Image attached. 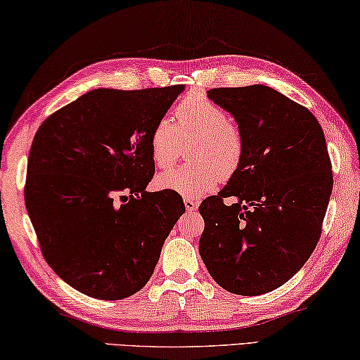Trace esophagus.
Here are the masks:
<instances>
[{
	"mask_svg": "<svg viewBox=\"0 0 360 360\" xmlns=\"http://www.w3.org/2000/svg\"><path fill=\"white\" fill-rule=\"evenodd\" d=\"M184 205L187 211H195L198 207V202L195 198H184Z\"/></svg>",
	"mask_w": 360,
	"mask_h": 360,
	"instance_id": "obj_1",
	"label": "esophagus"
}]
</instances>
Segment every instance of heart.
Wrapping results in <instances>:
<instances>
[{"label":"heart","instance_id":"obj_1","mask_svg":"<svg viewBox=\"0 0 360 360\" xmlns=\"http://www.w3.org/2000/svg\"><path fill=\"white\" fill-rule=\"evenodd\" d=\"M187 142L191 163L171 168L157 178L160 189L187 198L211 192L219 179L229 181L240 169L247 152L240 124L218 102L198 93L182 98L173 118L162 117L153 124L149 138L152 162L158 168L171 167Z\"/></svg>","mask_w":360,"mask_h":360}]
</instances>
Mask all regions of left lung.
I'll return each instance as SVG.
<instances>
[{
    "label": "left lung",
    "mask_w": 360,
    "mask_h": 360,
    "mask_svg": "<svg viewBox=\"0 0 360 360\" xmlns=\"http://www.w3.org/2000/svg\"><path fill=\"white\" fill-rule=\"evenodd\" d=\"M208 98L240 124L247 152L224 189L198 207V252L227 292H272L304 266L321 238L333 187L323 131L306 107L262 84L214 88ZM226 198L234 203L226 205Z\"/></svg>",
    "instance_id": "1"
}]
</instances>
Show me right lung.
<instances>
[{
    "instance_id": "1",
    "label": "right lung",
    "mask_w": 360,
    "mask_h": 360,
    "mask_svg": "<svg viewBox=\"0 0 360 360\" xmlns=\"http://www.w3.org/2000/svg\"><path fill=\"white\" fill-rule=\"evenodd\" d=\"M184 84L94 89L49 115L33 138L25 207L57 276L98 300H123L149 282L186 207L147 192L149 138Z\"/></svg>"
}]
</instances>
